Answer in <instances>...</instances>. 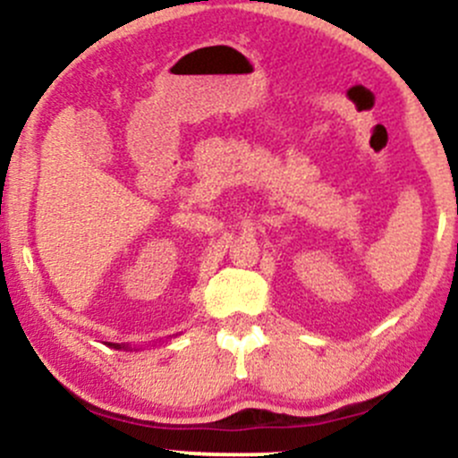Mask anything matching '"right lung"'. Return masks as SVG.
<instances>
[{"mask_svg": "<svg viewBox=\"0 0 458 458\" xmlns=\"http://www.w3.org/2000/svg\"><path fill=\"white\" fill-rule=\"evenodd\" d=\"M114 349H127V346H120V344H112Z\"/></svg>", "mask_w": 458, "mask_h": 458, "instance_id": "1", "label": "right lung"}]
</instances>
